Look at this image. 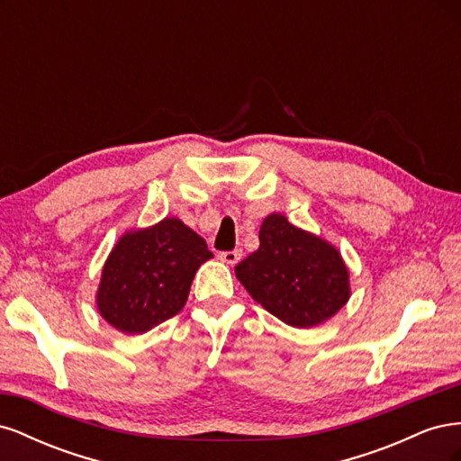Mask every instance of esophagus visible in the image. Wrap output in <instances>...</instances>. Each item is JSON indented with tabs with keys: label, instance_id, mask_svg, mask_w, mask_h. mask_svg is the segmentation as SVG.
Returning a JSON list of instances; mask_svg holds the SVG:
<instances>
[{
	"label": "esophagus",
	"instance_id": "esophagus-1",
	"mask_svg": "<svg viewBox=\"0 0 461 461\" xmlns=\"http://www.w3.org/2000/svg\"><path fill=\"white\" fill-rule=\"evenodd\" d=\"M219 258L229 265H236L242 259V252H240V249H232V252H222Z\"/></svg>",
	"mask_w": 461,
	"mask_h": 461
}]
</instances>
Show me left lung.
<instances>
[{"label": "left lung", "instance_id": "1", "mask_svg": "<svg viewBox=\"0 0 461 461\" xmlns=\"http://www.w3.org/2000/svg\"><path fill=\"white\" fill-rule=\"evenodd\" d=\"M234 273L265 310L298 329L323 323L350 298V276L339 249L281 213L263 219L259 248Z\"/></svg>", "mask_w": 461, "mask_h": 461}]
</instances>
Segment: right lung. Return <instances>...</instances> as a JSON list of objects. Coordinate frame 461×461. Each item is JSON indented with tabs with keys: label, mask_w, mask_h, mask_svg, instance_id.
Listing matches in <instances>:
<instances>
[{
	"label": "right lung",
	"mask_w": 461,
	"mask_h": 461,
	"mask_svg": "<svg viewBox=\"0 0 461 461\" xmlns=\"http://www.w3.org/2000/svg\"><path fill=\"white\" fill-rule=\"evenodd\" d=\"M212 258L176 217L122 234L104 265L97 312L117 330L142 334L185 308L194 275Z\"/></svg>",
	"instance_id": "right-lung-1"
}]
</instances>
